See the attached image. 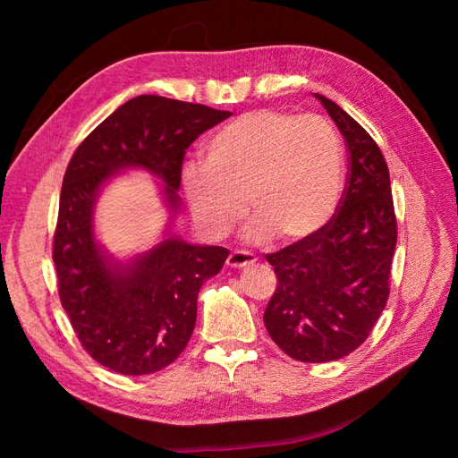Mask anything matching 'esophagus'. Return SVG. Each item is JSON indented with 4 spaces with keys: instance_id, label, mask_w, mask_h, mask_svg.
<instances>
[{
    "instance_id": "esophagus-1",
    "label": "esophagus",
    "mask_w": 458,
    "mask_h": 458,
    "mask_svg": "<svg viewBox=\"0 0 458 458\" xmlns=\"http://www.w3.org/2000/svg\"><path fill=\"white\" fill-rule=\"evenodd\" d=\"M226 264H228L230 267H238V269H240V267H246V266L256 264V256L250 254V251H240V250H236V251H232V254L228 256Z\"/></svg>"
}]
</instances>
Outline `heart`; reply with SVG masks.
<instances>
[{"mask_svg":"<svg viewBox=\"0 0 458 458\" xmlns=\"http://www.w3.org/2000/svg\"><path fill=\"white\" fill-rule=\"evenodd\" d=\"M343 173V145L325 118L251 110L214 131L204 163L184 165L181 184L208 238L228 236L248 212L246 240L299 244L333 218Z\"/></svg>","mask_w":458,"mask_h":458,"instance_id":"b5f03b06","label":"heart"}]
</instances>
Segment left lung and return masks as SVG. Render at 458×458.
Masks as SVG:
<instances>
[{"instance_id": "left-lung-1", "label": "left lung", "mask_w": 458, "mask_h": 458, "mask_svg": "<svg viewBox=\"0 0 458 458\" xmlns=\"http://www.w3.org/2000/svg\"><path fill=\"white\" fill-rule=\"evenodd\" d=\"M343 133L350 173L338 212L327 226L266 259L277 289L266 307L271 340L301 362H330L364 343L390 295L397 224L382 151L352 115L323 94Z\"/></svg>"}]
</instances>
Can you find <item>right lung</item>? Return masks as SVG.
I'll list each match as a JSON object with an SVG mask.
<instances>
[{"mask_svg": "<svg viewBox=\"0 0 458 458\" xmlns=\"http://www.w3.org/2000/svg\"><path fill=\"white\" fill-rule=\"evenodd\" d=\"M230 115L138 96L110 114L68 163L53 244L58 295L86 352L114 372L153 374L177 360L197 323L199 291L230 254L171 234L184 153ZM128 168H145L164 182L170 224L159 245L122 262L95 240L93 207L105 184Z\"/></svg>", "mask_w": 458, "mask_h": 458, "instance_id": "obj_1", "label": "right lung"}]
</instances>
